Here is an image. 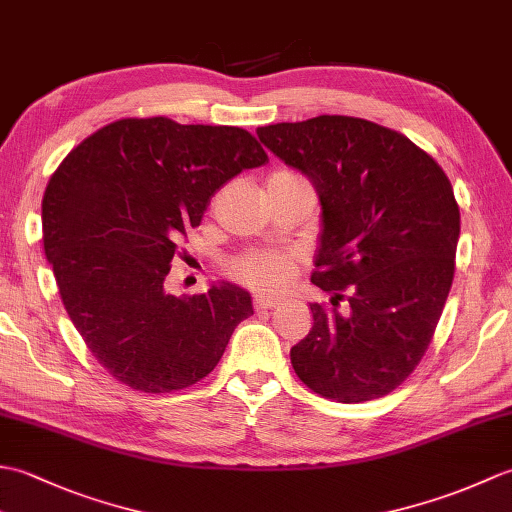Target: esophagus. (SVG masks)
Wrapping results in <instances>:
<instances>
[{
    "label": "esophagus",
    "instance_id": "1",
    "mask_svg": "<svg viewBox=\"0 0 512 512\" xmlns=\"http://www.w3.org/2000/svg\"><path fill=\"white\" fill-rule=\"evenodd\" d=\"M279 303V299L277 297H270V295H255V299H253V306L257 308V310H268V308H275Z\"/></svg>",
    "mask_w": 512,
    "mask_h": 512
}]
</instances>
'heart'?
I'll list each match as a JSON object with an SVG mask.
<instances>
[{"mask_svg": "<svg viewBox=\"0 0 512 512\" xmlns=\"http://www.w3.org/2000/svg\"><path fill=\"white\" fill-rule=\"evenodd\" d=\"M277 176L301 178L292 171H279ZM226 270L231 279L253 290H281L297 277L299 257L281 250H246L233 257Z\"/></svg>", "mask_w": 512, "mask_h": 512, "instance_id": "b5f03b06", "label": "heart"}]
</instances>
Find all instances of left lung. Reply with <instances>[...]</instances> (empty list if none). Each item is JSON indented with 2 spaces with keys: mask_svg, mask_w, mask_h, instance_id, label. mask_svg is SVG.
<instances>
[{
  "mask_svg": "<svg viewBox=\"0 0 512 512\" xmlns=\"http://www.w3.org/2000/svg\"><path fill=\"white\" fill-rule=\"evenodd\" d=\"M257 136L308 176L323 209L312 284L332 306L310 303L312 330L290 350L295 374L347 405L387 396L427 352L453 284L460 209L447 173L365 118L323 114Z\"/></svg>",
  "mask_w": 512,
  "mask_h": 512,
  "instance_id": "8db88e82",
  "label": "left lung"
}]
</instances>
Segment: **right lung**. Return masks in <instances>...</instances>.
Here are the masks:
<instances>
[{
	"mask_svg": "<svg viewBox=\"0 0 512 512\" xmlns=\"http://www.w3.org/2000/svg\"><path fill=\"white\" fill-rule=\"evenodd\" d=\"M268 162L242 127L121 118L63 158L43 193V250L74 328L123 385L167 394L211 374L239 321V286L165 290L171 259L211 195Z\"/></svg>",
	"mask_w": 512,
	"mask_h": 512,
	"instance_id": "add662e5",
	"label": "right lung"
}]
</instances>
